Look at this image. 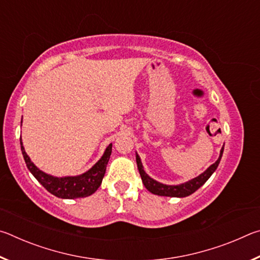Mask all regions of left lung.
<instances>
[{"label": "left lung", "instance_id": "obj_1", "mask_svg": "<svg viewBox=\"0 0 260 260\" xmlns=\"http://www.w3.org/2000/svg\"><path fill=\"white\" fill-rule=\"evenodd\" d=\"M222 152H223V147L221 148V150H220V155L217 161L213 162L211 166H209L203 173L199 175V177L193 178L187 182H183L180 184H164L149 177V175L144 172L142 161H141V158L138 153H136V164H138L139 172L141 175V179H142L144 187H146L149 191L158 196L180 197V199H181V197H187L189 195H191L192 192H195L197 189L201 188L206 181H208L209 178L213 174L214 171L217 170L220 159H221L222 157Z\"/></svg>", "mask_w": 260, "mask_h": 260}]
</instances>
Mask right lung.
I'll use <instances>...</instances> for the list:
<instances>
[{
    "mask_svg": "<svg viewBox=\"0 0 260 260\" xmlns=\"http://www.w3.org/2000/svg\"><path fill=\"white\" fill-rule=\"evenodd\" d=\"M20 148L23 152L26 166L29 170V172L34 175V178L45 187L48 191L56 197L64 200H74L80 199V197H87L93 195L98 190L99 187L102 183L103 177L107 170L108 161L110 159L112 151V143H110L105 149L103 156L100 158V160L96 164L86 171L85 173L80 175H74V177H54V175L47 174L38 169L34 165V162L30 160L27 153H26L23 142L20 138Z\"/></svg>",
    "mask_w": 260,
    "mask_h": 260,
    "instance_id": "right-lung-1",
    "label": "right lung"
}]
</instances>
